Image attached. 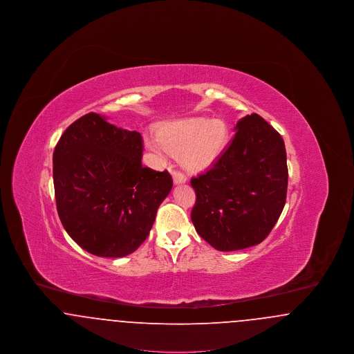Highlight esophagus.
<instances>
[{
    "instance_id": "1",
    "label": "esophagus",
    "mask_w": 354,
    "mask_h": 354,
    "mask_svg": "<svg viewBox=\"0 0 354 354\" xmlns=\"http://www.w3.org/2000/svg\"><path fill=\"white\" fill-rule=\"evenodd\" d=\"M172 179H174L175 185H180V183H185L187 182L185 174H182L179 171H174L172 172Z\"/></svg>"
}]
</instances>
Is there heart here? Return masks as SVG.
<instances>
[{"mask_svg": "<svg viewBox=\"0 0 354 354\" xmlns=\"http://www.w3.org/2000/svg\"><path fill=\"white\" fill-rule=\"evenodd\" d=\"M230 126L224 119L189 118L165 124L159 136L147 135L146 147L159 156L180 153L185 169H203L219 159L230 142Z\"/></svg>", "mask_w": 354, "mask_h": 354, "instance_id": "heart-1", "label": "heart"}]
</instances>
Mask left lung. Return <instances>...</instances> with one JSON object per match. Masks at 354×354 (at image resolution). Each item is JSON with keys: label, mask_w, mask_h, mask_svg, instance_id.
Instances as JSON below:
<instances>
[{"label": "left lung", "mask_w": 354, "mask_h": 354, "mask_svg": "<svg viewBox=\"0 0 354 354\" xmlns=\"http://www.w3.org/2000/svg\"><path fill=\"white\" fill-rule=\"evenodd\" d=\"M219 159L191 179L195 230L215 250L239 251L260 244L280 218L286 199L284 140L270 123L251 114Z\"/></svg>", "instance_id": "obj_1"}]
</instances>
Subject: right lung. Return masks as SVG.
<instances>
[{
  "label": "right lung",
  "instance_id": "obj_1",
  "mask_svg": "<svg viewBox=\"0 0 354 354\" xmlns=\"http://www.w3.org/2000/svg\"><path fill=\"white\" fill-rule=\"evenodd\" d=\"M143 139L88 113L71 123L53 153L58 216L84 251L123 257L150 234L172 188L167 171L142 166Z\"/></svg>",
  "mask_w": 354,
  "mask_h": 354
}]
</instances>
